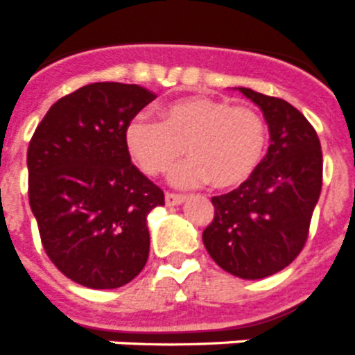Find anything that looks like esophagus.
<instances>
[{
    "label": "esophagus",
    "mask_w": 355,
    "mask_h": 355,
    "mask_svg": "<svg viewBox=\"0 0 355 355\" xmlns=\"http://www.w3.org/2000/svg\"><path fill=\"white\" fill-rule=\"evenodd\" d=\"M183 200H184V196H181V193H171V192L165 193V205L167 206H178L181 205Z\"/></svg>",
    "instance_id": "34e87169"
}]
</instances>
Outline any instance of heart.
<instances>
[{"instance_id":"1","label":"heart","mask_w":355,"mask_h":355,"mask_svg":"<svg viewBox=\"0 0 355 355\" xmlns=\"http://www.w3.org/2000/svg\"><path fill=\"white\" fill-rule=\"evenodd\" d=\"M268 142L265 119L249 106L224 99L188 96L162 108V122L137 114L124 128V147L147 175H159L181 158H190L168 174L178 187L209 181L229 190L245 183L259 167Z\"/></svg>"}]
</instances>
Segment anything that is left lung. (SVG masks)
<instances>
[{"instance_id": "obj_1", "label": "left lung", "mask_w": 355, "mask_h": 355, "mask_svg": "<svg viewBox=\"0 0 355 355\" xmlns=\"http://www.w3.org/2000/svg\"><path fill=\"white\" fill-rule=\"evenodd\" d=\"M261 108L270 147L243 184L213 197L202 241L216 265L241 279L277 274L304 249L322 192V146L299 110L279 97L238 87Z\"/></svg>"}]
</instances>
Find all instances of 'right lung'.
<instances>
[{"label": "right lung", "mask_w": 355, "mask_h": 355, "mask_svg": "<svg viewBox=\"0 0 355 355\" xmlns=\"http://www.w3.org/2000/svg\"><path fill=\"white\" fill-rule=\"evenodd\" d=\"M155 97L139 85H85L48 110L30 140L28 199L42 247L81 286H124L149 258L147 215L165 196L131 163L124 128Z\"/></svg>", "instance_id": "obj_1"}]
</instances>
